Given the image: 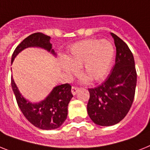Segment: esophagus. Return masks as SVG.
I'll return each instance as SVG.
<instances>
[{"label":"esophagus","instance_id":"1","mask_svg":"<svg viewBox=\"0 0 150 150\" xmlns=\"http://www.w3.org/2000/svg\"><path fill=\"white\" fill-rule=\"evenodd\" d=\"M80 90V88L79 87H77V86H72V89H71V92H72V93L74 95H76V93L78 92V90Z\"/></svg>","mask_w":150,"mask_h":150}]
</instances>
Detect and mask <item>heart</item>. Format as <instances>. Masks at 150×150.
Instances as JSON below:
<instances>
[{
	"instance_id": "1",
	"label": "heart",
	"mask_w": 150,
	"mask_h": 150,
	"mask_svg": "<svg viewBox=\"0 0 150 150\" xmlns=\"http://www.w3.org/2000/svg\"><path fill=\"white\" fill-rule=\"evenodd\" d=\"M114 56V47L107 40L88 39L74 44L63 62L62 68L69 76L77 72L82 67L81 74L91 81H98L105 77L110 67Z\"/></svg>"
}]
</instances>
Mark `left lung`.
<instances>
[{
	"label": "left lung",
	"instance_id": "obj_1",
	"mask_svg": "<svg viewBox=\"0 0 150 150\" xmlns=\"http://www.w3.org/2000/svg\"><path fill=\"white\" fill-rule=\"evenodd\" d=\"M116 46L115 64L105 81L88 89L87 112L100 126H112L128 113L134 100L137 74L133 55L122 40L111 33Z\"/></svg>",
	"mask_w": 150,
	"mask_h": 150
}]
</instances>
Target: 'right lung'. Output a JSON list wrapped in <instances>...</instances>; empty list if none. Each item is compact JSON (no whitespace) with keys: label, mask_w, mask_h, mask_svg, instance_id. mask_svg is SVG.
<instances>
[{"label":"right lung","mask_w":150,"mask_h":150,"mask_svg":"<svg viewBox=\"0 0 150 150\" xmlns=\"http://www.w3.org/2000/svg\"><path fill=\"white\" fill-rule=\"evenodd\" d=\"M50 38L42 33H34L25 38L17 46L11 58L13 62L20 52L29 47H39L55 54L52 50ZM11 86L20 110L30 123L41 129H54L60 127L67 117V106L73 94L69 83L57 86L49 96L38 103H31L20 93L13 79L11 77Z\"/></svg>","instance_id":"1"}]
</instances>
